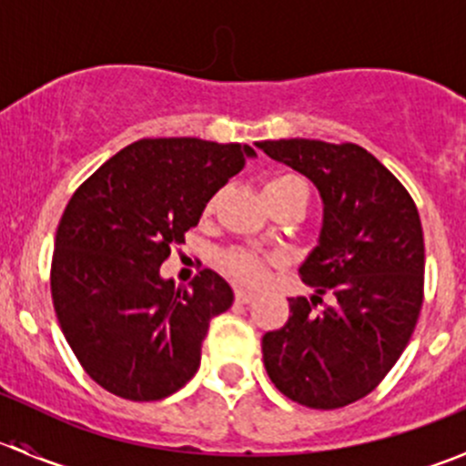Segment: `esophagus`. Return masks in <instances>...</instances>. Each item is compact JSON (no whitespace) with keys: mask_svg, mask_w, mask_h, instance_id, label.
I'll list each match as a JSON object with an SVG mask.
<instances>
[{"mask_svg":"<svg viewBox=\"0 0 466 466\" xmlns=\"http://www.w3.org/2000/svg\"><path fill=\"white\" fill-rule=\"evenodd\" d=\"M234 298H237L238 304H252L257 299V295H252V293H248V290L238 289L237 293H234Z\"/></svg>","mask_w":466,"mask_h":466,"instance_id":"esophagus-1","label":"esophagus"}]
</instances>
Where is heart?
Segmentation results:
<instances>
[{
  "instance_id": "heart-1",
  "label": "heart",
  "mask_w": 466,
  "mask_h": 466,
  "mask_svg": "<svg viewBox=\"0 0 466 466\" xmlns=\"http://www.w3.org/2000/svg\"><path fill=\"white\" fill-rule=\"evenodd\" d=\"M299 191L304 196V200H309V187L304 185V180L295 176H279L272 177L270 182H266L263 187V196H272V194H286V191ZM216 200H209L205 207V214H209L214 209ZM223 263L225 272L232 275L234 279L241 281V284H250V286H259L268 279L270 275V266L275 263V259H268V257L255 255L250 250H243V248H232L223 255Z\"/></svg>"
}]
</instances>
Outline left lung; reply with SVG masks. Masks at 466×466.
<instances>
[{"label":"left lung","mask_w":466,"mask_h":466,"mask_svg":"<svg viewBox=\"0 0 466 466\" xmlns=\"http://www.w3.org/2000/svg\"><path fill=\"white\" fill-rule=\"evenodd\" d=\"M257 146L307 176L324 203L320 243L299 268L318 295L289 299V322L261 340L263 365L293 401L342 408L377 388L415 331L424 302L420 211L406 187L359 144Z\"/></svg>","instance_id":"left-lung-1"}]
</instances>
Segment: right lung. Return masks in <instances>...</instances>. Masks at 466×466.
I'll return each instance as SVG.
<instances>
[{"label":"right lung","mask_w":466,"mask_h":466,"mask_svg":"<svg viewBox=\"0 0 466 466\" xmlns=\"http://www.w3.org/2000/svg\"><path fill=\"white\" fill-rule=\"evenodd\" d=\"M252 155L198 137L139 139L74 191L56 232L51 299L74 356L103 390L157 401L196 374L211 318L234 293L209 268L177 289L159 266Z\"/></svg>","instance_id":"right-lung-1"}]
</instances>
